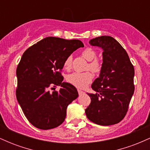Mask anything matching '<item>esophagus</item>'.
Returning <instances> with one entry per match:
<instances>
[{
  "instance_id": "esophagus-1",
  "label": "esophagus",
  "mask_w": 150,
  "mask_h": 150,
  "mask_svg": "<svg viewBox=\"0 0 150 150\" xmlns=\"http://www.w3.org/2000/svg\"><path fill=\"white\" fill-rule=\"evenodd\" d=\"M77 92H78V94H80H80H84V93H85L83 92V91L80 90V89H77Z\"/></svg>"
}]
</instances>
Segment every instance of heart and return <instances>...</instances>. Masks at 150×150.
Listing matches in <instances>:
<instances>
[{
	"label": "heart",
	"instance_id": "b5f03b06",
	"mask_svg": "<svg viewBox=\"0 0 150 150\" xmlns=\"http://www.w3.org/2000/svg\"><path fill=\"white\" fill-rule=\"evenodd\" d=\"M82 56L86 60L89 61L86 70H90L94 73H99L101 70L102 63L101 61L97 58V52L92 48L87 47L82 51ZM73 57L72 56H67L63 62V68L65 70H70L72 67ZM94 76L90 71H87L85 73H70L67 75L66 80L70 84L77 87V88L83 89L92 81Z\"/></svg>",
	"mask_w": 150,
	"mask_h": 150
}]
</instances>
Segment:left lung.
<instances>
[{
  "label": "left lung",
  "instance_id": "left-lung-1",
  "mask_svg": "<svg viewBox=\"0 0 150 150\" xmlns=\"http://www.w3.org/2000/svg\"><path fill=\"white\" fill-rule=\"evenodd\" d=\"M89 44L101 47L102 68L92 88L96 94H88L91 103L85 109L89 120L100 125L119 123L128 112L135 90L133 65L126 51L114 38L101 36Z\"/></svg>",
  "mask_w": 150,
  "mask_h": 150
}]
</instances>
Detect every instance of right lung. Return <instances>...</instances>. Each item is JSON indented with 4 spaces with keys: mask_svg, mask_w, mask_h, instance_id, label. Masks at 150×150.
Segmentation results:
<instances>
[{
    "mask_svg": "<svg viewBox=\"0 0 150 150\" xmlns=\"http://www.w3.org/2000/svg\"><path fill=\"white\" fill-rule=\"evenodd\" d=\"M83 46L77 39L49 37L24 52L17 67L16 97L26 118L36 128L52 129L65 120L67 107L78 93L73 85L63 82V62ZM55 86L62 88L50 92Z\"/></svg>",
    "mask_w": 150,
    "mask_h": 150,
    "instance_id": "1",
    "label": "right lung"
}]
</instances>
